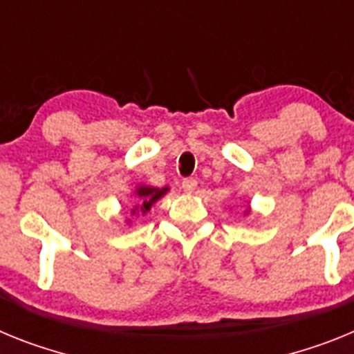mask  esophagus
Instances as JSON below:
<instances>
[{"label":"esophagus","instance_id":"obj_1","mask_svg":"<svg viewBox=\"0 0 354 354\" xmlns=\"http://www.w3.org/2000/svg\"><path fill=\"white\" fill-rule=\"evenodd\" d=\"M196 187H198V181H196L194 178H187V180L181 181V189L185 190L187 194H192L196 190Z\"/></svg>","mask_w":354,"mask_h":354}]
</instances>
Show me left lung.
I'll return each instance as SVG.
<instances>
[{"mask_svg":"<svg viewBox=\"0 0 354 354\" xmlns=\"http://www.w3.org/2000/svg\"><path fill=\"white\" fill-rule=\"evenodd\" d=\"M250 214H251V208H248V210L244 212V215H250Z\"/></svg>","mask_w":354,"mask_h":354,"instance_id":"obj_1","label":"left lung"}]
</instances>
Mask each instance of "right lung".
<instances>
[{
    "mask_svg": "<svg viewBox=\"0 0 354 354\" xmlns=\"http://www.w3.org/2000/svg\"><path fill=\"white\" fill-rule=\"evenodd\" d=\"M169 192V187L164 189H158V187H149V185H137V189L133 190L135 205L131 208L130 215L131 217H137V215H146L147 212L151 210V207L155 205L158 199L164 198ZM126 224H133L131 219H126Z\"/></svg>",
    "mask_w": 354,
    "mask_h": 354,
    "instance_id": "1",
    "label": "right lung"
}]
</instances>
